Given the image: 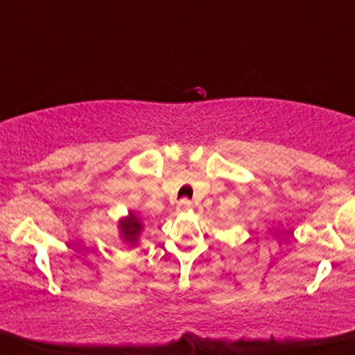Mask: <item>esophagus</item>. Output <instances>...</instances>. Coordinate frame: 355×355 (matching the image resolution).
Segmentation results:
<instances>
[{"mask_svg": "<svg viewBox=\"0 0 355 355\" xmlns=\"http://www.w3.org/2000/svg\"><path fill=\"white\" fill-rule=\"evenodd\" d=\"M191 207H193V203H191L189 198H182V200L177 203V211H187L190 210Z\"/></svg>", "mask_w": 355, "mask_h": 355, "instance_id": "esophagus-1", "label": "esophagus"}]
</instances>
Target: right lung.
<instances>
[{"label": "right lung", "mask_w": 355, "mask_h": 355, "mask_svg": "<svg viewBox=\"0 0 355 355\" xmlns=\"http://www.w3.org/2000/svg\"><path fill=\"white\" fill-rule=\"evenodd\" d=\"M118 229H120V237L123 239V242L135 247L138 243V239H140L141 230H144V222H141V218L138 217L135 211L130 210L126 217L120 218Z\"/></svg>", "instance_id": "add662e5"}]
</instances>
